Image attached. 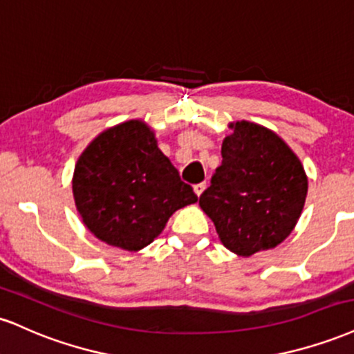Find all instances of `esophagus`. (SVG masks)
Instances as JSON below:
<instances>
[{"mask_svg":"<svg viewBox=\"0 0 354 354\" xmlns=\"http://www.w3.org/2000/svg\"><path fill=\"white\" fill-rule=\"evenodd\" d=\"M205 187H207V184H205V182H201V184H195V185H194V192H195V194H197V195H198V197H201V195H202V192H203V190H205Z\"/></svg>","mask_w":354,"mask_h":354,"instance_id":"1","label":"esophagus"}]
</instances>
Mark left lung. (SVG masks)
<instances>
[{
  "instance_id": "1",
  "label": "left lung",
  "mask_w": 354,
  "mask_h": 354,
  "mask_svg": "<svg viewBox=\"0 0 354 354\" xmlns=\"http://www.w3.org/2000/svg\"><path fill=\"white\" fill-rule=\"evenodd\" d=\"M222 164L198 205L230 252L250 257L275 248L292 234L308 192L300 159L275 132L259 124H232Z\"/></svg>"
}]
</instances>
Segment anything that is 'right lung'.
<instances>
[{
	"label": "right lung",
	"instance_id": "add662e5",
	"mask_svg": "<svg viewBox=\"0 0 354 354\" xmlns=\"http://www.w3.org/2000/svg\"><path fill=\"white\" fill-rule=\"evenodd\" d=\"M73 194L86 227L129 252L151 243L174 212L197 202L142 120L107 129L87 145L74 169Z\"/></svg>",
	"mask_w": 354,
	"mask_h": 354
}]
</instances>
